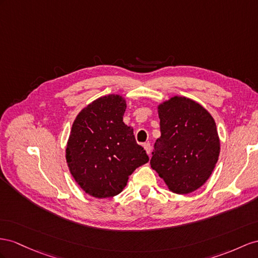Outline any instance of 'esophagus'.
<instances>
[{
  "label": "esophagus",
  "instance_id": "obj_1",
  "mask_svg": "<svg viewBox=\"0 0 258 258\" xmlns=\"http://www.w3.org/2000/svg\"><path fill=\"white\" fill-rule=\"evenodd\" d=\"M143 146H144L145 150H146L147 155L150 156V154H151V146H150V144H149V143H145V144L143 145Z\"/></svg>",
  "mask_w": 258,
  "mask_h": 258
}]
</instances>
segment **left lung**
I'll return each mask as SVG.
<instances>
[{"label":"left lung","instance_id":"1","mask_svg":"<svg viewBox=\"0 0 258 258\" xmlns=\"http://www.w3.org/2000/svg\"><path fill=\"white\" fill-rule=\"evenodd\" d=\"M161 136L150 166L171 192L188 194L204 185L220 154L214 117L192 99L174 96L158 105Z\"/></svg>","mask_w":258,"mask_h":258}]
</instances>
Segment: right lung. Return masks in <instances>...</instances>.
Here are the masks:
<instances>
[{"label":"right lung","instance_id":"obj_1","mask_svg":"<svg viewBox=\"0 0 258 258\" xmlns=\"http://www.w3.org/2000/svg\"><path fill=\"white\" fill-rule=\"evenodd\" d=\"M120 95L96 99L76 116L66 145V162L76 183L97 198L120 194L135 169L149 158L123 122Z\"/></svg>","mask_w":258,"mask_h":258}]
</instances>
